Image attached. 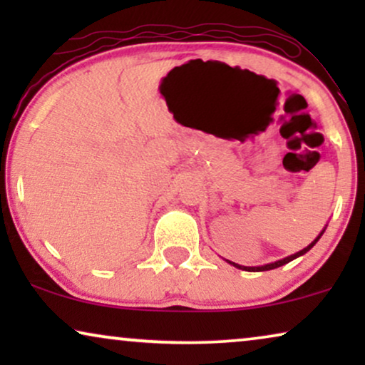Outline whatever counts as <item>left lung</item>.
Returning a JSON list of instances; mask_svg holds the SVG:
<instances>
[{
  "label": "left lung",
  "instance_id": "1",
  "mask_svg": "<svg viewBox=\"0 0 365 365\" xmlns=\"http://www.w3.org/2000/svg\"><path fill=\"white\" fill-rule=\"evenodd\" d=\"M327 227V226H326ZM326 227L322 229L321 232H319V236L314 239V241L309 244L307 247H304L302 251H299V252H296V254H291V256H287V257H284V259H279V261H276V262H269V264H264V266H254V267H249V266H239V264H236V262H232V261H226L231 264V266H234V267H237V269H242V271H249V272H262V271H271V269H276V267H281V266H284V264H287V262H291V261H294V259H297V257H301V256H304V254L306 252H309L311 251V249L316 246V242L319 241V239H321V236L324 234V231H326Z\"/></svg>",
  "mask_w": 365,
  "mask_h": 365
}]
</instances>
